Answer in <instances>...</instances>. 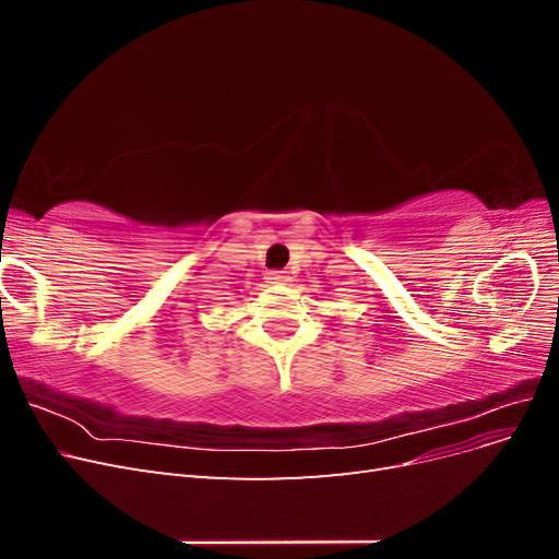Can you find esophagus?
I'll list each match as a JSON object with an SVG mask.
<instances>
[{
  "label": "esophagus",
  "mask_w": 559,
  "mask_h": 559,
  "mask_svg": "<svg viewBox=\"0 0 559 559\" xmlns=\"http://www.w3.org/2000/svg\"><path fill=\"white\" fill-rule=\"evenodd\" d=\"M265 280H267L270 284H284V282H286V275L282 273V270H270V273L265 275Z\"/></svg>",
  "instance_id": "1"
}]
</instances>
